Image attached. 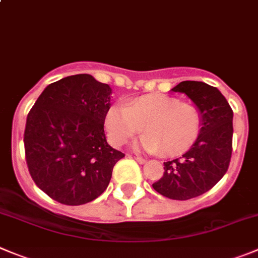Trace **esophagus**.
Returning <instances> with one entry per match:
<instances>
[{
	"instance_id": "34e87169",
	"label": "esophagus",
	"mask_w": 258,
	"mask_h": 258,
	"mask_svg": "<svg viewBox=\"0 0 258 258\" xmlns=\"http://www.w3.org/2000/svg\"><path fill=\"white\" fill-rule=\"evenodd\" d=\"M135 159H136V160H137V162H139V163H141V164H143V163H145V159H144L143 156H139V155H137V156H135Z\"/></svg>"
}]
</instances>
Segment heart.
Wrapping results in <instances>:
<instances>
[{
  "label": "heart",
  "instance_id": "1",
  "mask_svg": "<svg viewBox=\"0 0 258 258\" xmlns=\"http://www.w3.org/2000/svg\"><path fill=\"white\" fill-rule=\"evenodd\" d=\"M144 126L148 134L139 141L141 148L175 155L197 140L202 115L196 105L163 94L140 96L127 105H113L105 115V130L114 146L124 145Z\"/></svg>",
  "mask_w": 258,
  "mask_h": 258
}]
</instances>
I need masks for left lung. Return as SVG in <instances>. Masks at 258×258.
Instances as JSON below:
<instances>
[{"label":"left lung","instance_id":"1","mask_svg":"<svg viewBox=\"0 0 258 258\" xmlns=\"http://www.w3.org/2000/svg\"><path fill=\"white\" fill-rule=\"evenodd\" d=\"M172 90L184 93L197 105L202 127L188 151L164 163V174L153 188L182 201L208 192L227 173L232 158L233 110L218 89L202 81H182Z\"/></svg>","mask_w":258,"mask_h":258}]
</instances>
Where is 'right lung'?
<instances>
[{
  "mask_svg": "<svg viewBox=\"0 0 258 258\" xmlns=\"http://www.w3.org/2000/svg\"><path fill=\"white\" fill-rule=\"evenodd\" d=\"M112 89L88 74L43 90L28 113L24 146L38 187L63 205L88 204L107 189L123 153L108 145L104 121Z\"/></svg>",
  "mask_w": 258,
  "mask_h": 258,
  "instance_id": "add662e5",
  "label": "right lung"
}]
</instances>
